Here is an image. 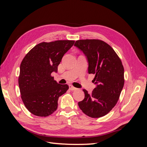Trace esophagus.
<instances>
[{
    "instance_id": "34e87169",
    "label": "esophagus",
    "mask_w": 147,
    "mask_h": 147,
    "mask_svg": "<svg viewBox=\"0 0 147 147\" xmlns=\"http://www.w3.org/2000/svg\"><path fill=\"white\" fill-rule=\"evenodd\" d=\"M69 89H70V91H74V90H77V88L74 87V86H72V85H69Z\"/></svg>"
}]
</instances>
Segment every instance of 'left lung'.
I'll return each mask as SVG.
<instances>
[{"instance_id":"obj_1","label":"left lung","mask_w":147,"mask_h":147,"mask_svg":"<svg viewBox=\"0 0 147 147\" xmlns=\"http://www.w3.org/2000/svg\"><path fill=\"white\" fill-rule=\"evenodd\" d=\"M74 46L86 57L88 73L95 75L96 85L91 94L86 90L84 99L78 102L82 112L91 118H100L110 112L121 94L124 83V67L113 49L96 39L79 40Z\"/></svg>"}]
</instances>
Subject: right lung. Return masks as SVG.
Segmentation results:
<instances>
[{"mask_svg": "<svg viewBox=\"0 0 147 147\" xmlns=\"http://www.w3.org/2000/svg\"><path fill=\"white\" fill-rule=\"evenodd\" d=\"M74 43L42 42L31 49L22 61L18 84L22 100L31 113L45 117L56 110L59 97L69 86L57 83L51 74L57 72L63 56Z\"/></svg>", "mask_w": 147, "mask_h": 147, "instance_id": "right-lung-1", "label": "right lung"}]
</instances>
